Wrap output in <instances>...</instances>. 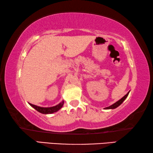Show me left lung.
<instances>
[{"label": "left lung", "instance_id": "8db88e82", "mask_svg": "<svg viewBox=\"0 0 153 153\" xmlns=\"http://www.w3.org/2000/svg\"><path fill=\"white\" fill-rule=\"evenodd\" d=\"M129 92H130V90H129V91L128 93H127V94H126L125 96H124L123 97L121 98V99L117 100V101L116 102L113 103V105H111V106H109V107H107L104 108V109H114V108H116L117 107H118L119 106L121 105V103H122V102L124 101V100H125L126 99V98L128 97V94H129Z\"/></svg>", "mask_w": 153, "mask_h": 153}]
</instances>
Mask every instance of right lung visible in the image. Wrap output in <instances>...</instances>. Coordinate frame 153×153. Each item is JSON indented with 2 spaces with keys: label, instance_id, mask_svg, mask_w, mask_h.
<instances>
[{
  "label": "right lung",
  "instance_id": "1",
  "mask_svg": "<svg viewBox=\"0 0 153 153\" xmlns=\"http://www.w3.org/2000/svg\"><path fill=\"white\" fill-rule=\"evenodd\" d=\"M29 103V102H28ZM29 105L32 107L33 108L40 112L42 114H52L53 113L57 112L59 110H60L61 108L63 107V106L64 105V100L61 102L60 103H59L58 105H56L55 106H53V107H39V106L35 105H32L31 103H29Z\"/></svg>",
  "mask_w": 153,
  "mask_h": 153
}]
</instances>
